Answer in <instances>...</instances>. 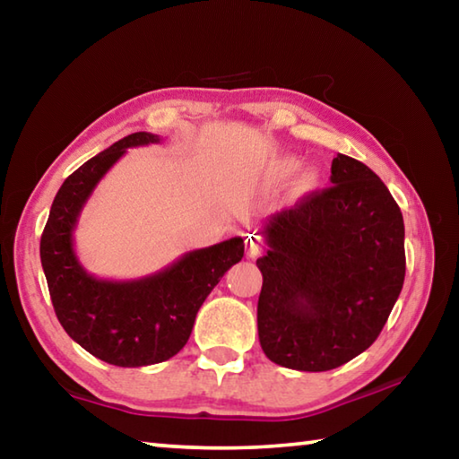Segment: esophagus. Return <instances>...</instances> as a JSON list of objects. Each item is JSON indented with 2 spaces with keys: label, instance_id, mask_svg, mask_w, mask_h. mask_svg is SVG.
Here are the masks:
<instances>
[{
  "label": "esophagus",
  "instance_id": "obj_1",
  "mask_svg": "<svg viewBox=\"0 0 459 459\" xmlns=\"http://www.w3.org/2000/svg\"><path fill=\"white\" fill-rule=\"evenodd\" d=\"M263 251H265V247H263L259 237L253 235L247 238V257L248 259H257Z\"/></svg>",
  "mask_w": 459,
  "mask_h": 459
}]
</instances>
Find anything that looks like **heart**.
I'll list each match as a JSON object with an SVG mask.
<instances>
[{
  "label": "heart",
  "mask_w": 459,
  "mask_h": 459,
  "mask_svg": "<svg viewBox=\"0 0 459 459\" xmlns=\"http://www.w3.org/2000/svg\"><path fill=\"white\" fill-rule=\"evenodd\" d=\"M298 166H299V160L295 158V155H281V158H275V160L269 161V166L265 169V176H267L269 182H281ZM322 176H324L322 169L317 166H301V168H298V172L293 174L291 194L295 198L309 196V194L320 188Z\"/></svg>",
  "instance_id": "b5f03b06"
}]
</instances>
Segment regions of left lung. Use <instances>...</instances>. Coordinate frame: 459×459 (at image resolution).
<instances>
[{
	"label": "left lung",
	"mask_w": 459,
	"mask_h": 459,
	"mask_svg": "<svg viewBox=\"0 0 459 459\" xmlns=\"http://www.w3.org/2000/svg\"><path fill=\"white\" fill-rule=\"evenodd\" d=\"M333 186L263 222L257 328L279 367L338 368L378 338L405 281V224L383 180L338 153Z\"/></svg>",
	"instance_id": "obj_1"
}]
</instances>
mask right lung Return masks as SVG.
Returning <instances> with one entry per match:
<instances>
[{
  "label": "right lung",
  "mask_w": 459,
  "mask_h": 459,
  "mask_svg": "<svg viewBox=\"0 0 459 459\" xmlns=\"http://www.w3.org/2000/svg\"><path fill=\"white\" fill-rule=\"evenodd\" d=\"M150 143H160V135L137 131L84 161L60 186L40 238L42 269L62 328L99 360L126 368L180 352L208 293L245 255V240L232 237L127 281L99 279L81 265L74 229L82 206L129 147Z\"/></svg>",
  "instance_id": "add662e5"
}]
</instances>
